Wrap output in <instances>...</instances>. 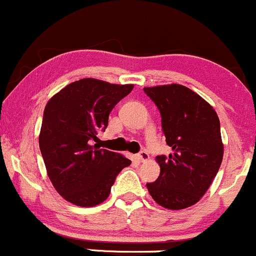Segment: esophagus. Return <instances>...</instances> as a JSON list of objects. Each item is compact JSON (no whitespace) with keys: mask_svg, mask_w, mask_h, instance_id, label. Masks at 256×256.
Here are the masks:
<instances>
[{"mask_svg":"<svg viewBox=\"0 0 256 256\" xmlns=\"http://www.w3.org/2000/svg\"><path fill=\"white\" fill-rule=\"evenodd\" d=\"M138 159H139V160H140V162L148 160V159H149V154L146 153V150L139 152V153H138Z\"/></svg>","mask_w":256,"mask_h":256,"instance_id":"34e87169","label":"esophagus"}]
</instances>
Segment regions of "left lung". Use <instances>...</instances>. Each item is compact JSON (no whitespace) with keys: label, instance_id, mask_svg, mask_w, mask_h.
Returning a JSON list of instances; mask_svg holds the SVG:
<instances>
[{"label":"left lung","instance_id":"left-lung-1","mask_svg":"<svg viewBox=\"0 0 256 256\" xmlns=\"http://www.w3.org/2000/svg\"><path fill=\"white\" fill-rule=\"evenodd\" d=\"M160 112L162 129L172 154L158 156L160 174L146 183L152 198L179 210L198 203L214 180L224 154L214 108L182 84L144 88Z\"/></svg>","mask_w":256,"mask_h":256}]
</instances>
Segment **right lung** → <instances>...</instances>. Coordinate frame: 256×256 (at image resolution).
<instances>
[{
  "mask_svg": "<svg viewBox=\"0 0 256 256\" xmlns=\"http://www.w3.org/2000/svg\"><path fill=\"white\" fill-rule=\"evenodd\" d=\"M132 90L133 84L83 78L46 104L40 149L53 186L70 203L84 208L103 203L120 172L130 166L126 156L94 142L114 106Z\"/></svg>",
  "mask_w": 256,
  "mask_h": 256,
  "instance_id": "1",
  "label": "right lung"
}]
</instances>
